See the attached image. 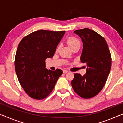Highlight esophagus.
I'll use <instances>...</instances> for the list:
<instances>
[{
	"label": "esophagus",
	"instance_id": "1",
	"mask_svg": "<svg viewBox=\"0 0 123 123\" xmlns=\"http://www.w3.org/2000/svg\"><path fill=\"white\" fill-rule=\"evenodd\" d=\"M68 72V71H67V70H63V72L64 74H65V73H67V72Z\"/></svg>",
	"mask_w": 123,
	"mask_h": 123
}]
</instances>
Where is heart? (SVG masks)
Segmentation results:
<instances>
[{
    "mask_svg": "<svg viewBox=\"0 0 123 123\" xmlns=\"http://www.w3.org/2000/svg\"><path fill=\"white\" fill-rule=\"evenodd\" d=\"M67 43L68 46L71 48L77 44H80V42L78 39L76 38L75 37H70L67 39Z\"/></svg>",
    "mask_w": 123,
    "mask_h": 123,
    "instance_id": "heart-1",
    "label": "heart"
}]
</instances>
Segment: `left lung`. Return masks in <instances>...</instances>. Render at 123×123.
I'll use <instances>...</instances> for the list:
<instances>
[{
  "instance_id": "obj_1",
  "label": "left lung",
  "mask_w": 123,
  "mask_h": 123,
  "mask_svg": "<svg viewBox=\"0 0 123 123\" xmlns=\"http://www.w3.org/2000/svg\"><path fill=\"white\" fill-rule=\"evenodd\" d=\"M74 33L82 41L80 60L87 68L84 76L75 74L71 85L78 95L90 98L98 94L106 83L111 68V55L105 39L94 31L84 28Z\"/></svg>"
}]
</instances>
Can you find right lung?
Instances as JSON below:
<instances>
[{
  "mask_svg": "<svg viewBox=\"0 0 123 123\" xmlns=\"http://www.w3.org/2000/svg\"><path fill=\"white\" fill-rule=\"evenodd\" d=\"M65 31L38 30L24 37L17 48L15 72L25 92L34 99H43L53 90L63 73L46 68L45 60L52 58Z\"/></svg>",
  "mask_w": 123,
  "mask_h": 123,
  "instance_id": "obj_1",
  "label": "right lung"
}]
</instances>
